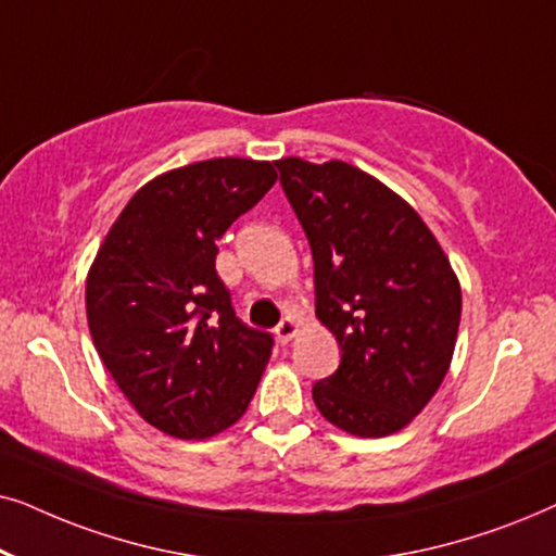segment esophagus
Returning <instances> with one entry per match:
<instances>
[{
  "label": "esophagus",
  "instance_id": "obj_1",
  "mask_svg": "<svg viewBox=\"0 0 556 556\" xmlns=\"http://www.w3.org/2000/svg\"><path fill=\"white\" fill-rule=\"evenodd\" d=\"M293 333H295V321H293V318H283V321L276 326V337H278L280 344H288V341L293 339Z\"/></svg>",
  "mask_w": 556,
  "mask_h": 556
}]
</instances>
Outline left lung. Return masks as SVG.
<instances>
[{
	"instance_id": "1",
	"label": "left lung",
	"mask_w": 556,
	"mask_h": 556,
	"mask_svg": "<svg viewBox=\"0 0 556 556\" xmlns=\"http://www.w3.org/2000/svg\"><path fill=\"white\" fill-rule=\"evenodd\" d=\"M314 255L316 316L341 346L314 384L326 420L359 438L397 432L451 367L460 286L409 204L352 164L276 162Z\"/></svg>"
}]
</instances>
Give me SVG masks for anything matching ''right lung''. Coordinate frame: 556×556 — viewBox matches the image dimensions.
I'll use <instances>...</instances> for the list:
<instances>
[{
	"mask_svg": "<svg viewBox=\"0 0 556 556\" xmlns=\"http://www.w3.org/2000/svg\"><path fill=\"white\" fill-rule=\"evenodd\" d=\"M270 162L210 159L131 197L86 283L93 344L143 420L210 438L245 413L273 337L235 316L215 270L217 238L276 185Z\"/></svg>",
	"mask_w": 556,
	"mask_h": 556,
	"instance_id": "1",
	"label": "right lung"
}]
</instances>
